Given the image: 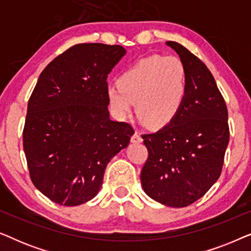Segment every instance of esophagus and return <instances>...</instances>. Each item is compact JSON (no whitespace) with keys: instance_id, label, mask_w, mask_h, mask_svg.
<instances>
[{"instance_id":"obj_1","label":"esophagus","mask_w":251,"mask_h":251,"mask_svg":"<svg viewBox=\"0 0 251 251\" xmlns=\"http://www.w3.org/2000/svg\"><path fill=\"white\" fill-rule=\"evenodd\" d=\"M131 142L132 143H142L143 142L142 136H140V133L138 131H136L135 133H133L131 137Z\"/></svg>"}]
</instances>
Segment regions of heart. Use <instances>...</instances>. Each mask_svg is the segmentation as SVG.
<instances>
[{"label": "heart", "instance_id": "b5f03b06", "mask_svg": "<svg viewBox=\"0 0 251 251\" xmlns=\"http://www.w3.org/2000/svg\"><path fill=\"white\" fill-rule=\"evenodd\" d=\"M119 85L107 89L108 104L120 119L132 111L152 129L170 125L183 108L188 94V76L183 61L175 56L144 58L120 75Z\"/></svg>", "mask_w": 251, "mask_h": 251}]
</instances>
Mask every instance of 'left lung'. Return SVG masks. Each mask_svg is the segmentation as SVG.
I'll list each match as a JSON object with an SVG mask.
<instances>
[{
    "mask_svg": "<svg viewBox=\"0 0 251 251\" xmlns=\"http://www.w3.org/2000/svg\"><path fill=\"white\" fill-rule=\"evenodd\" d=\"M167 44L186 67L188 94L170 125L142 136L149 157L140 180L153 200L183 208L203 197L221 176L229 140L228 114L208 67L181 44Z\"/></svg>",
    "mask_w": 251,
    "mask_h": 251,
    "instance_id": "left-lung-1",
    "label": "left lung"
}]
</instances>
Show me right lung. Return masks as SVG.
<instances>
[{
  "label": "right lung",
  "mask_w": 251,
  "mask_h": 251,
  "mask_svg": "<svg viewBox=\"0 0 251 251\" xmlns=\"http://www.w3.org/2000/svg\"><path fill=\"white\" fill-rule=\"evenodd\" d=\"M125 53L121 46L75 44L44 68L30 95L23 131L29 177L58 204L94 199L107 163L135 132L107 108L106 78Z\"/></svg>",
  "instance_id": "add662e5"
}]
</instances>
